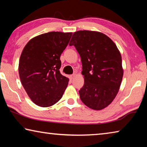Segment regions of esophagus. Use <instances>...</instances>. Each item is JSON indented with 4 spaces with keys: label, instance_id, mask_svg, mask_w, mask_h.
I'll use <instances>...</instances> for the list:
<instances>
[{
    "label": "esophagus",
    "instance_id": "obj_1",
    "mask_svg": "<svg viewBox=\"0 0 147 147\" xmlns=\"http://www.w3.org/2000/svg\"><path fill=\"white\" fill-rule=\"evenodd\" d=\"M76 75V72H74V73L73 74H71V75L70 76V78H71V79H73L74 76H75Z\"/></svg>",
    "mask_w": 147,
    "mask_h": 147
}]
</instances>
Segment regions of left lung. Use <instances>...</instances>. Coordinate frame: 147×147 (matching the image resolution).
<instances>
[{"label": "left lung", "instance_id": "left-lung-1", "mask_svg": "<svg viewBox=\"0 0 147 147\" xmlns=\"http://www.w3.org/2000/svg\"><path fill=\"white\" fill-rule=\"evenodd\" d=\"M69 45H74L81 58L84 86L79 91L82 102L100 110L117 94L123 76L120 52L111 39L101 32H75Z\"/></svg>", "mask_w": 147, "mask_h": 147}]
</instances>
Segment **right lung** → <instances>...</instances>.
I'll list each match as a JSON object with an SVG mask.
<instances>
[{"label": "right lung", "mask_w": 147, "mask_h": 147, "mask_svg": "<svg viewBox=\"0 0 147 147\" xmlns=\"http://www.w3.org/2000/svg\"><path fill=\"white\" fill-rule=\"evenodd\" d=\"M71 36L72 32H48L32 38L24 47L19 59V77L36 105L51 106L63 96L69 79L59 72L60 56Z\"/></svg>", "instance_id": "add662e5"}]
</instances>
